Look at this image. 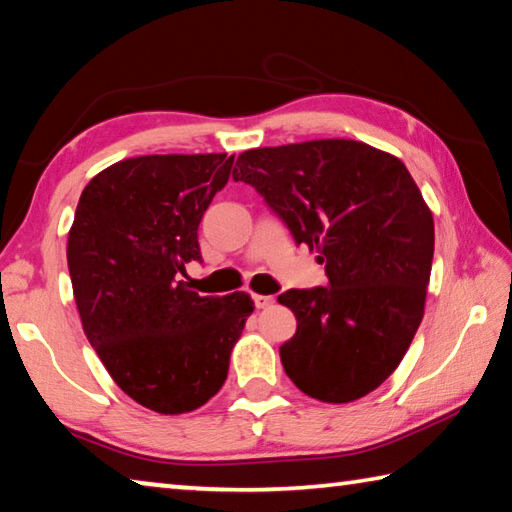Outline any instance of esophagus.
<instances>
[{"label":"esophagus","instance_id":"1","mask_svg":"<svg viewBox=\"0 0 512 512\" xmlns=\"http://www.w3.org/2000/svg\"><path fill=\"white\" fill-rule=\"evenodd\" d=\"M253 302H255L257 309H266V307L273 305L275 298L273 296H262V293H253Z\"/></svg>","mask_w":512,"mask_h":512}]
</instances>
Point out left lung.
<instances>
[{
	"label": "left lung",
	"instance_id": "8db88e82",
	"mask_svg": "<svg viewBox=\"0 0 512 512\" xmlns=\"http://www.w3.org/2000/svg\"><path fill=\"white\" fill-rule=\"evenodd\" d=\"M232 178L316 248L329 277L277 298L298 320L284 372L320 402L375 391L418 332L431 275L433 216L409 169L363 142L314 140L244 151Z\"/></svg>",
	"mask_w": 512,
	"mask_h": 512
}]
</instances>
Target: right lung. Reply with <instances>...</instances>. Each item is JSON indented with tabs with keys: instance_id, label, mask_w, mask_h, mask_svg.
<instances>
[{
	"instance_id": "obj_1",
	"label": "right lung",
	"mask_w": 512,
	"mask_h": 512,
	"mask_svg": "<svg viewBox=\"0 0 512 512\" xmlns=\"http://www.w3.org/2000/svg\"><path fill=\"white\" fill-rule=\"evenodd\" d=\"M230 169L225 153L121 160L83 189L69 230L85 336L121 391L164 415L221 391L253 311L244 291L203 298L178 280L201 262L198 225Z\"/></svg>"
}]
</instances>
